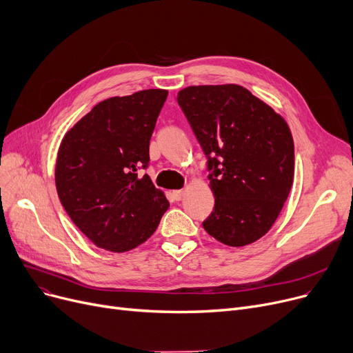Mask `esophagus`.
Returning <instances> with one entry per match:
<instances>
[{
    "mask_svg": "<svg viewBox=\"0 0 353 353\" xmlns=\"http://www.w3.org/2000/svg\"><path fill=\"white\" fill-rule=\"evenodd\" d=\"M172 196H174L176 201H181V199H182V196H183V190L174 191V192H172Z\"/></svg>",
    "mask_w": 353,
    "mask_h": 353,
    "instance_id": "esophagus-1",
    "label": "esophagus"
}]
</instances>
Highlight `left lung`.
Segmentation results:
<instances>
[{
  "instance_id": "8db88e82",
  "label": "left lung",
  "mask_w": 353,
  "mask_h": 353,
  "mask_svg": "<svg viewBox=\"0 0 353 353\" xmlns=\"http://www.w3.org/2000/svg\"><path fill=\"white\" fill-rule=\"evenodd\" d=\"M176 100L207 155L215 205L204 230L231 247L254 243L274 224L293 183L288 123L239 85L191 86Z\"/></svg>"
}]
</instances>
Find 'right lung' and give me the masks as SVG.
<instances>
[{"label": "right lung", "instance_id": "add662e5", "mask_svg": "<svg viewBox=\"0 0 353 353\" xmlns=\"http://www.w3.org/2000/svg\"><path fill=\"white\" fill-rule=\"evenodd\" d=\"M166 90L97 103L65 133L56 163L60 203L97 247L123 253L145 243L170 203L141 171Z\"/></svg>", "mask_w": 353, "mask_h": 353}]
</instances>
